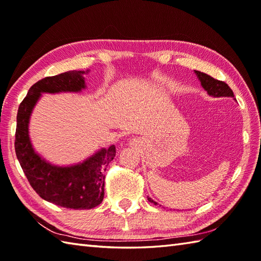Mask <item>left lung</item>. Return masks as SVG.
<instances>
[{"label": "left lung", "mask_w": 261, "mask_h": 261, "mask_svg": "<svg viewBox=\"0 0 261 261\" xmlns=\"http://www.w3.org/2000/svg\"><path fill=\"white\" fill-rule=\"evenodd\" d=\"M195 73L199 79V81H201V84H202L203 88L210 94V95L215 96V97H220V96L233 97L234 96L233 92H232V90L229 87V85L226 84V83H224L222 81H219V80H215L212 76H210L205 73H201V71H198V70H195ZM148 201L154 205H158V203L152 201L150 197H148Z\"/></svg>", "instance_id": "8db88e82"}]
</instances>
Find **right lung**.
<instances>
[{"label":"right lung","mask_w":261,"mask_h":261,"mask_svg":"<svg viewBox=\"0 0 261 261\" xmlns=\"http://www.w3.org/2000/svg\"><path fill=\"white\" fill-rule=\"evenodd\" d=\"M84 71L69 70L49 76L33 84L16 116L14 148L21 168L39 196L66 208L90 210L102 203L108 165L115 157V146L102 149L84 163L57 167L41 159L33 150L29 139V118L41 93L80 92L85 88Z\"/></svg>","instance_id":"obj_1"}]
</instances>
